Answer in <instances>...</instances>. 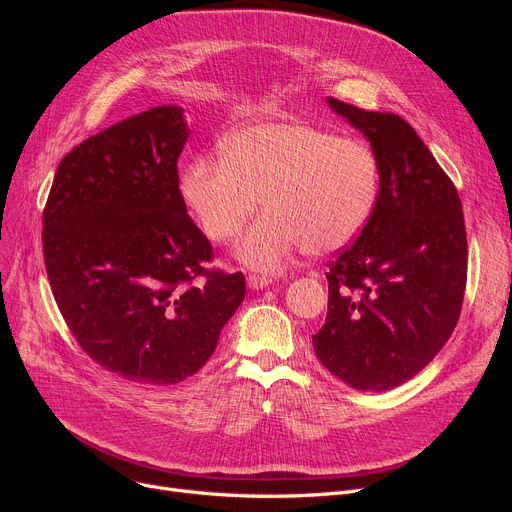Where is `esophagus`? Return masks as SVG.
Here are the masks:
<instances>
[{
    "instance_id": "1",
    "label": "esophagus",
    "mask_w": 512,
    "mask_h": 512,
    "mask_svg": "<svg viewBox=\"0 0 512 512\" xmlns=\"http://www.w3.org/2000/svg\"><path fill=\"white\" fill-rule=\"evenodd\" d=\"M272 282H274V278L261 276V274H251V276L247 278V284H249L253 290H261V288H265V286H270Z\"/></svg>"
}]
</instances>
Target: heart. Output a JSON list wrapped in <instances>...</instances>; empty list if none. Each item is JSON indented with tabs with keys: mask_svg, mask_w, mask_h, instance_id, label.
Here are the masks:
<instances>
[{
	"mask_svg": "<svg viewBox=\"0 0 512 512\" xmlns=\"http://www.w3.org/2000/svg\"><path fill=\"white\" fill-rule=\"evenodd\" d=\"M224 155H199L180 191L213 242H228L265 199L267 211L238 245L259 272H280L294 253L355 242L380 201L382 168L359 139L303 122H259L224 139Z\"/></svg>",
	"mask_w": 512,
	"mask_h": 512,
	"instance_id": "1",
	"label": "heart"
}]
</instances>
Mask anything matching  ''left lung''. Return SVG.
I'll list each match as a JSON object with an SVG mask.
<instances>
[{
	"label": "left lung",
	"mask_w": 512,
	"mask_h": 512,
	"mask_svg": "<svg viewBox=\"0 0 512 512\" xmlns=\"http://www.w3.org/2000/svg\"><path fill=\"white\" fill-rule=\"evenodd\" d=\"M380 159V201L361 236L328 261L317 359L357 390L409 382L450 338L467 284L456 186L409 122L328 97Z\"/></svg>",
	"instance_id": "8db88e82"
}]
</instances>
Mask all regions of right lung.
<instances>
[{"label":"right lung","instance_id":"right-lung-1","mask_svg":"<svg viewBox=\"0 0 512 512\" xmlns=\"http://www.w3.org/2000/svg\"><path fill=\"white\" fill-rule=\"evenodd\" d=\"M182 112L159 105L74 147L43 209L47 278L70 332L97 365L145 386L197 373L247 292L242 272L205 267L211 242L178 186Z\"/></svg>","mask_w":512,"mask_h":512}]
</instances>
